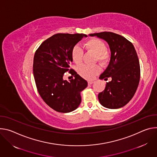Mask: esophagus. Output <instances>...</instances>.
I'll list each match as a JSON object with an SVG mask.
<instances>
[{"label": "esophagus", "instance_id": "1", "mask_svg": "<svg viewBox=\"0 0 157 157\" xmlns=\"http://www.w3.org/2000/svg\"><path fill=\"white\" fill-rule=\"evenodd\" d=\"M95 82L94 81V80H89L88 81V83L89 84V85H91V84H92V83H94Z\"/></svg>", "mask_w": 157, "mask_h": 157}]
</instances>
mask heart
Here are the masks:
<instances>
[{
    "mask_svg": "<svg viewBox=\"0 0 157 157\" xmlns=\"http://www.w3.org/2000/svg\"><path fill=\"white\" fill-rule=\"evenodd\" d=\"M86 50L90 51L96 56L97 60L101 64L104 65L109 60V56L107 54V47L105 44L98 39H91L85 44ZM73 62L78 65L82 62L83 57V51L78 46L73 47L71 52ZM100 67L98 65H82L78 68V73L82 77L86 79L93 78L99 72Z\"/></svg>",
    "mask_w": 157,
    "mask_h": 157,
    "instance_id": "obj_1",
    "label": "heart"
}]
</instances>
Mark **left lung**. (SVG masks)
Instances as JSON below:
<instances>
[{
    "label": "left lung",
    "mask_w": 157,
    "mask_h": 157,
    "mask_svg": "<svg viewBox=\"0 0 157 157\" xmlns=\"http://www.w3.org/2000/svg\"><path fill=\"white\" fill-rule=\"evenodd\" d=\"M105 40L111 51L109 64L100 79L112 78L105 90L99 93L98 100L104 107L110 109L125 106L136 92L140 78V68L133 45L127 39L111 32L89 34Z\"/></svg>",
    "instance_id": "1"
}]
</instances>
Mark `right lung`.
I'll list each match as a JSON object with an SVG mask.
<instances>
[{
    "mask_svg": "<svg viewBox=\"0 0 157 157\" xmlns=\"http://www.w3.org/2000/svg\"><path fill=\"white\" fill-rule=\"evenodd\" d=\"M83 37L87 36L57 33L43 42L35 53L33 73L37 90L43 100L57 112L68 113L77 109L80 92L87 86V82L70 68L72 50ZM68 71L75 78L64 81L63 76Z\"/></svg>",
    "mask_w": 157,
    "mask_h": 157,
    "instance_id": "obj_1",
    "label": "right lung"
}]
</instances>
